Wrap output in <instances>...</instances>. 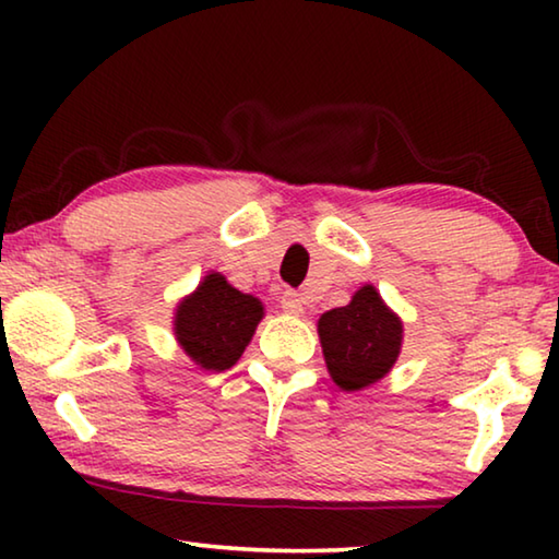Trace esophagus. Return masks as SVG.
I'll return each mask as SVG.
<instances>
[{"label":"esophagus","instance_id":"obj_1","mask_svg":"<svg viewBox=\"0 0 559 559\" xmlns=\"http://www.w3.org/2000/svg\"><path fill=\"white\" fill-rule=\"evenodd\" d=\"M281 308L286 310L288 316H300L302 308H306V300H302L300 293L286 290V293H283V296H281Z\"/></svg>","mask_w":559,"mask_h":559}]
</instances>
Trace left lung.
<instances>
[{"label": "left lung", "instance_id": "8db88e82", "mask_svg": "<svg viewBox=\"0 0 559 559\" xmlns=\"http://www.w3.org/2000/svg\"><path fill=\"white\" fill-rule=\"evenodd\" d=\"M325 367L343 392H359L392 372L402 353V318L382 300L372 283L355 290L347 306L318 320Z\"/></svg>", "mask_w": 559, "mask_h": 559}]
</instances>
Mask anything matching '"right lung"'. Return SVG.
<instances>
[{
  "label": "right lung",
  "instance_id": "obj_1",
  "mask_svg": "<svg viewBox=\"0 0 559 559\" xmlns=\"http://www.w3.org/2000/svg\"><path fill=\"white\" fill-rule=\"evenodd\" d=\"M263 320V302L241 293L222 273L210 271L177 302L173 333L200 370L224 372L239 362Z\"/></svg>",
  "mask_w": 559,
  "mask_h": 559
}]
</instances>
